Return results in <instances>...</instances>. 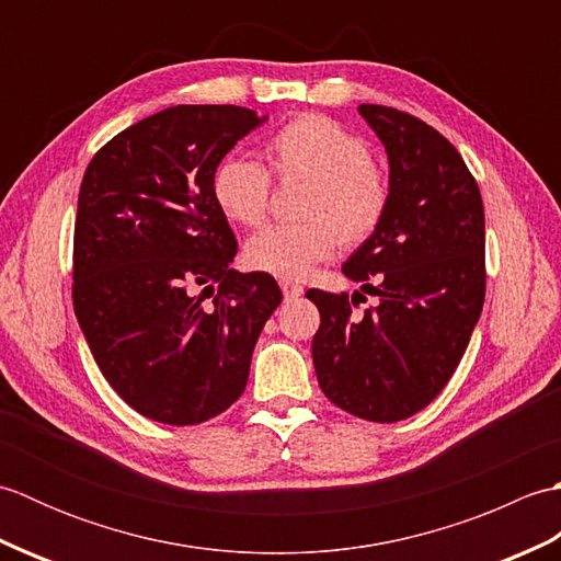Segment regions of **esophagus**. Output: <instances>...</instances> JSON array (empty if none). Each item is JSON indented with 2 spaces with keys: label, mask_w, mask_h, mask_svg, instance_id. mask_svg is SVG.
I'll list each match as a JSON object with an SVG mask.
<instances>
[{
  "label": "esophagus",
  "mask_w": 561,
  "mask_h": 561,
  "mask_svg": "<svg viewBox=\"0 0 561 561\" xmlns=\"http://www.w3.org/2000/svg\"><path fill=\"white\" fill-rule=\"evenodd\" d=\"M279 287H282L284 299H299V296L304 294V287H301V284H294V282H282Z\"/></svg>",
  "instance_id": "34e87169"
}]
</instances>
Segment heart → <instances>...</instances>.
<instances>
[{"instance_id": "1", "label": "heart", "mask_w": 561, "mask_h": 561, "mask_svg": "<svg viewBox=\"0 0 561 561\" xmlns=\"http://www.w3.org/2000/svg\"><path fill=\"white\" fill-rule=\"evenodd\" d=\"M279 178H306L304 224L267 226L245 243L250 270L299 282L344 243H362L383 221L390 205L386 173L371 149L352 129L325 115L306 113L282 125L265 145ZM272 181L265 165L245 157H226L211 173V197L226 219L257 226L267 214Z\"/></svg>"}]
</instances>
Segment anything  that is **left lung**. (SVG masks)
I'll list each match as a JSON object with an SVG mask.
<instances>
[{
	"instance_id": "obj_1",
	"label": "left lung",
	"mask_w": 561,
	"mask_h": 561,
	"mask_svg": "<svg viewBox=\"0 0 561 561\" xmlns=\"http://www.w3.org/2000/svg\"><path fill=\"white\" fill-rule=\"evenodd\" d=\"M359 115L386 147L390 205L342 272L378 304L352 318L347 294L306 296L320 311L313 366L325 398L390 424L424 410L468 350L484 304V207L434 127L386 105L362 103Z\"/></svg>"
}]
</instances>
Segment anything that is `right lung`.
<instances>
[{
    "instance_id": "obj_1",
    "label": "right lung",
    "mask_w": 561,
    "mask_h": 561,
    "mask_svg": "<svg viewBox=\"0 0 561 561\" xmlns=\"http://www.w3.org/2000/svg\"><path fill=\"white\" fill-rule=\"evenodd\" d=\"M265 121L241 105H173L115 135L83 173L75 313L105 380L153 422L229 410L282 304L270 274L231 270L238 243L211 197L217 163Z\"/></svg>"
}]
</instances>
